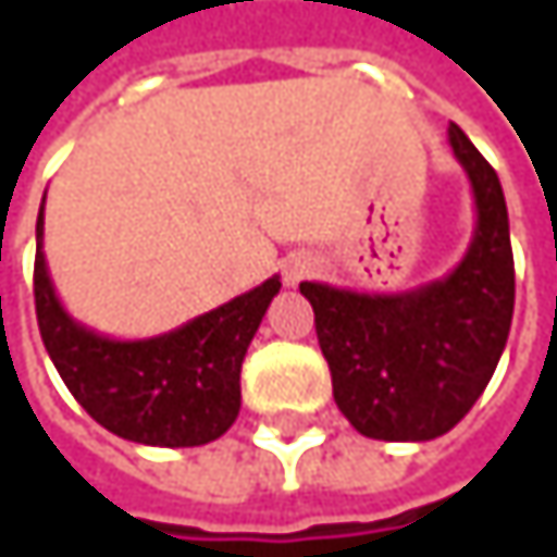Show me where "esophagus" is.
Segmentation results:
<instances>
[{
  "instance_id": "34e87169",
  "label": "esophagus",
  "mask_w": 557,
  "mask_h": 557,
  "mask_svg": "<svg viewBox=\"0 0 557 557\" xmlns=\"http://www.w3.org/2000/svg\"><path fill=\"white\" fill-rule=\"evenodd\" d=\"M309 274H312V261L302 258V255H296V258H289V261L283 264V280H286V286H296L299 280H306Z\"/></svg>"
}]
</instances>
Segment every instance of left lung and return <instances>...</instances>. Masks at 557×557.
I'll return each instance as SVG.
<instances>
[{
    "instance_id": "1",
    "label": "left lung",
    "mask_w": 557,
    "mask_h": 557,
    "mask_svg": "<svg viewBox=\"0 0 557 557\" xmlns=\"http://www.w3.org/2000/svg\"><path fill=\"white\" fill-rule=\"evenodd\" d=\"M448 145L471 180L474 235L455 271L403 293L299 283L312 302L332 396L368 438L429 442L455 429L491 384L516 299L509 215L497 170L451 122Z\"/></svg>"
}]
</instances>
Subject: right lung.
<instances>
[{
  "instance_id": "add662e5",
  "label": "right lung",
  "mask_w": 557,
  "mask_h": 557,
  "mask_svg": "<svg viewBox=\"0 0 557 557\" xmlns=\"http://www.w3.org/2000/svg\"><path fill=\"white\" fill-rule=\"evenodd\" d=\"M280 293V277L151 338H109L76 322L57 299L38 212L35 309L45 348L76 403L112 435L193 448L232 429L242 409V361Z\"/></svg>"
}]
</instances>
